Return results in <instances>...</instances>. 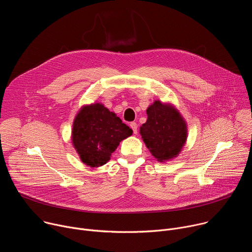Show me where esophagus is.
I'll list each match as a JSON object with an SVG mask.
<instances>
[{
	"label": "esophagus",
	"mask_w": 252,
	"mask_h": 252,
	"mask_svg": "<svg viewBox=\"0 0 252 252\" xmlns=\"http://www.w3.org/2000/svg\"><path fill=\"white\" fill-rule=\"evenodd\" d=\"M129 126H130L131 129L133 130V133L136 134V133H137V125H136V123H130V124H129Z\"/></svg>",
	"instance_id": "1"
}]
</instances>
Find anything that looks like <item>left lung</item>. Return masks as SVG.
Returning <instances> with one entry per match:
<instances>
[{
  "mask_svg": "<svg viewBox=\"0 0 252 252\" xmlns=\"http://www.w3.org/2000/svg\"><path fill=\"white\" fill-rule=\"evenodd\" d=\"M147 121L140 126L141 137L151 152L163 162L176 157L187 139V125L169 104L155 101L146 110Z\"/></svg>",
  "mask_w": 252,
  "mask_h": 252,
  "instance_id": "left-lung-1",
  "label": "left lung"
}]
</instances>
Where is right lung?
<instances>
[{
    "label": "right lung",
    "mask_w": 252,
    "mask_h": 252,
    "mask_svg": "<svg viewBox=\"0 0 252 252\" xmlns=\"http://www.w3.org/2000/svg\"><path fill=\"white\" fill-rule=\"evenodd\" d=\"M132 134L129 128L104 105L84 106L77 114L72 143L83 163L90 167L106 164L120 142Z\"/></svg>",
    "instance_id": "1"
}]
</instances>
